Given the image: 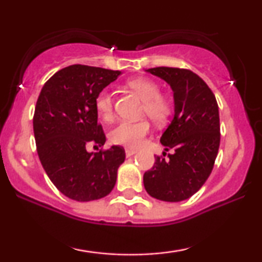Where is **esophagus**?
I'll return each mask as SVG.
<instances>
[{"mask_svg":"<svg viewBox=\"0 0 262 262\" xmlns=\"http://www.w3.org/2000/svg\"><path fill=\"white\" fill-rule=\"evenodd\" d=\"M136 152H137V151H136L135 149H126V150H125V154H126V157L134 156Z\"/></svg>","mask_w":262,"mask_h":262,"instance_id":"esophagus-1","label":"esophagus"}]
</instances>
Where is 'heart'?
Returning a JSON list of instances; mask_svg holds the SVG:
<instances>
[{"instance_id":"heart-1","label":"heart","mask_w":262,"mask_h":262,"mask_svg":"<svg viewBox=\"0 0 262 262\" xmlns=\"http://www.w3.org/2000/svg\"><path fill=\"white\" fill-rule=\"evenodd\" d=\"M128 87L135 91L143 101V113L157 124H162L171 113V101L166 95L161 94L160 85L151 78L139 77L128 81ZM113 96L108 91L100 92L95 98L96 112L105 121L113 119ZM150 131V124L146 119L138 121L120 120L110 132L112 143L126 148H138Z\"/></svg>"}]
</instances>
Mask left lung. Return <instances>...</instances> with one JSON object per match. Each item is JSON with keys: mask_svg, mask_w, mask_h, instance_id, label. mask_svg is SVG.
I'll use <instances>...</instances> for the list:
<instances>
[{"mask_svg": "<svg viewBox=\"0 0 262 262\" xmlns=\"http://www.w3.org/2000/svg\"><path fill=\"white\" fill-rule=\"evenodd\" d=\"M146 71L173 89L174 118L160 142L166 151L174 152L168 154V159L156 156L143 182L152 198L181 202L198 192L213 169L221 142L217 100L203 78L191 70L157 67Z\"/></svg>", "mask_w": 262, "mask_h": 262, "instance_id": "obj_1", "label": "left lung"}]
</instances>
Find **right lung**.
I'll use <instances>...</instances> for the list:
<instances>
[{
	"label": "right lung",
	"instance_id": "1",
	"mask_svg": "<svg viewBox=\"0 0 262 262\" xmlns=\"http://www.w3.org/2000/svg\"><path fill=\"white\" fill-rule=\"evenodd\" d=\"M121 74L119 70L74 64L46 81L33 117L39 160L57 189L77 202L110 194L118 168L125 160L123 146L99 152L87 146L106 142L98 123L95 98Z\"/></svg>",
	"mask_w": 262,
	"mask_h": 262
}]
</instances>
